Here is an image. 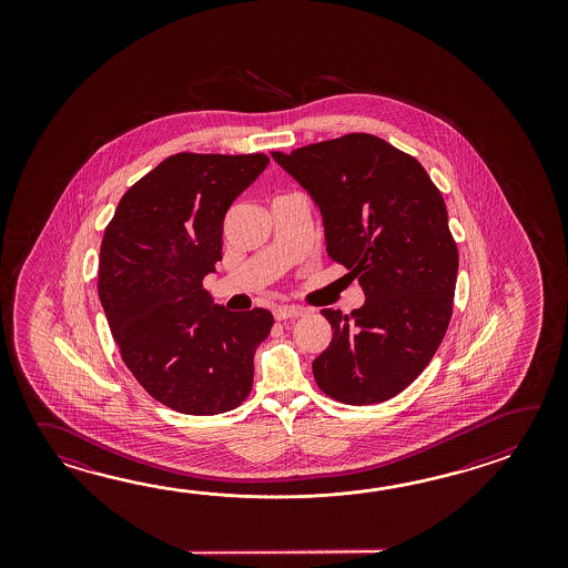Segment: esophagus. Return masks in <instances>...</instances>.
Wrapping results in <instances>:
<instances>
[{
  "mask_svg": "<svg viewBox=\"0 0 568 568\" xmlns=\"http://www.w3.org/2000/svg\"><path fill=\"white\" fill-rule=\"evenodd\" d=\"M274 316H276V321H290V318L302 316V311L296 306H278V308H274Z\"/></svg>",
  "mask_w": 568,
  "mask_h": 568,
  "instance_id": "34e87169",
  "label": "esophagus"
}]
</instances>
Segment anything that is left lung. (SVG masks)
<instances>
[{
	"mask_svg": "<svg viewBox=\"0 0 568 568\" xmlns=\"http://www.w3.org/2000/svg\"><path fill=\"white\" fill-rule=\"evenodd\" d=\"M325 219L326 252L359 280L365 304L323 308L333 338L313 362L328 398L351 406L398 396L445 338L459 270L447 205L416 158L372 133L274 152Z\"/></svg>",
	"mask_w": 568,
	"mask_h": 568,
	"instance_id": "left-lung-1",
	"label": "left lung"
}]
</instances>
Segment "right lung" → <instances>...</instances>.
<instances>
[{
    "instance_id": "right-lung-1",
    "label": "right lung",
    "mask_w": 568,
    "mask_h": 568,
    "mask_svg": "<svg viewBox=\"0 0 568 568\" xmlns=\"http://www.w3.org/2000/svg\"><path fill=\"white\" fill-rule=\"evenodd\" d=\"M267 162L179 152L128 189L103 233L97 290L121 359L181 414H223L252 392L274 316L213 306L203 278L221 260L227 209Z\"/></svg>"
}]
</instances>
